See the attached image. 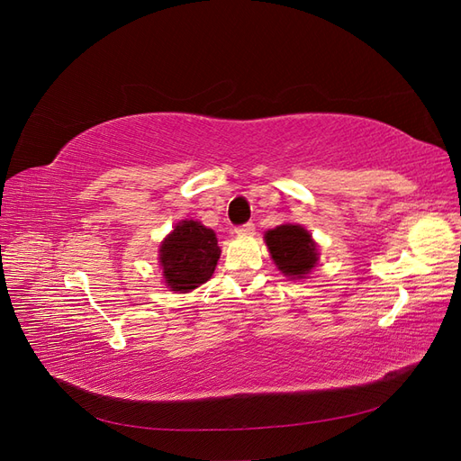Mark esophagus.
Masks as SVG:
<instances>
[{"instance_id":"1","label":"esophagus","mask_w":461,"mask_h":461,"mask_svg":"<svg viewBox=\"0 0 461 461\" xmlns=\"http://www.w3.org/2000/svg\"><path fill=\"white\" fill-rule=\"evenodd\" d=\"M234 232L239 234V236H249V234H254V232H256V225H254V222H246V225L236 227V229H234Z\"/></svg>"}]
</instances>
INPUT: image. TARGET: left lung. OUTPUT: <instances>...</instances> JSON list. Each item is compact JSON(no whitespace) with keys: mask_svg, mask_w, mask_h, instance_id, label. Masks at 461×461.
I'll use <instances>...</instances> for the list:
<instances>
[{"mask_svg":"<svg viewBox=\"0 0 461 461\" xmlns=\"http://www.w3.org/2000/svg\"><path fill=\"white\" fill-rule=\"evenodd\" d=\"M265 244L283 275L305 278L317 265L319 252L312 234L300 225H281L265 232Z\"/></svg>","mask_w":461,"mask_h":461,"instance_id":"1","label":"left lung"}]
</instances>
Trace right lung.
<instances>
[{"mask_svg": "<svg viewBox=\"0 0 461 461\" xmlns=\"http://www.w3.org/2000/svg\"><path fill=\"white\" fill-rule=\"evenodd\" d=\"M219 258L215 232L194 219L176 222L159 248L163 278L173 292H190L207 283Z\"/></svg>", "mask_w": 461, "mask_h": 461, "instance_id": "add662e5", "label": "right lung"}]
</instances>
